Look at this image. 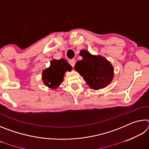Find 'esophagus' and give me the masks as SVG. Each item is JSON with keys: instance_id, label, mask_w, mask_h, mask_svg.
<instances>
[{"instance_id": "1", "label": "esophagus", "mask_w": 149, "mask_h": 149, "mask_svg": "<svg viewBox=\"0 0 149 149\" xmlns=\"http://www.w3.org/2000/svg\"><path fill=\"white\" fill-rule=\"evenodd\" d=\"M69 63L70 64L72 65V67H74L75 65V59H71L69 60Z\"/></svg>"}]
</instances>
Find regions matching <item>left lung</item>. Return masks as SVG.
I'll return each mask as SVG.
<instances>
[{"label": "left lung", "mask_w": 149, "mask_h": 149, "mask_svg": "<svg viewBox=\"0 0 149 149\" xmlns=\"http://www.w3.org/2000/svg\"><path fill=\"white\" fill-rule=\"evenodd\" d=\"M79 54L83 59L76 62L74 69L92 89H102L110 84L114 77V68L108 60L85 50H81Z\"/></svg>", "instance_id": "obj_1"}]
</instances>
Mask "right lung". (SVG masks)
Instances as JSON below:
<instances>
[{"instance_id": "right-lung-1", "label": "right lung", "mask_w": 149, "mask_h": 149, "mask_svg": "<svg viewBox=\"0 0 149 149\" xmlns=\"http://www.w3.org/2000/svg\"><path fill=\"white\" fill-rule=\"evenodd\" d=\"M72 67L64 59L52 60L50 67L42 72V79L46 86L51 89H56L64 80L65 72H70Z\"/></svg>"}]
</instances>
